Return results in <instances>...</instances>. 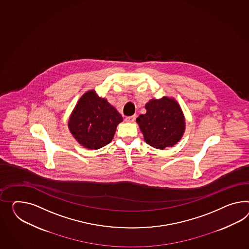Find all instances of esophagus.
<instances>
[{
	"instance_id": "obj_1",
	"label": "esophagus",
	"mask_w": 249,
	"mask_h": 249,
	"mask_svg": "<svg viewBox=\"0 0 249 249\" xmlns=\"http://www.w3.org/2000/svg\"><path fill=\"white\" fill-rule=\"evenodd\" d=\"M135 118H136V116H135V115L127 116V117L125 118V121L128 122V123H133V122L135 121Z\"/></svg>"
}]
</instances>
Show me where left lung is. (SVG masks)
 Returning a JSON list of instances; mask_svg holds the SVG:
<instances>
[{"instance_id": "8db88e82", "label": "left lung", "mask_w": 249, "mask_h": 249, "mask_svg": "<svg viewBox=\"0 0 249 249\" xmlns=\"http://www.w3.org/2000/svg\"><path fill=\"white\" fill-rule=\"evenodd\" d=\"M146 114L136 122L149 145L163 150L174 146L185 132V117L178 103L172 97L151 99L145 105Z\"/></svg>"}]
</instances>
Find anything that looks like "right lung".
<instances>
[{"mask_svg": "<svg viewBox=\"0 0 249 249\" xmlns=\"http://www.w3.org/2000/svg\"><path fill=\"white\" fill-rule=\"evenodd\" d=\"M123 121L107 99L89 90L79 98L69 119V129L80 145L97 150L113 140L117 125Z\"/></svg>", "mask_w": 249, "mask_h": 249, "instance_id": "add662e5", "label": "right lung"}]
</instances>
